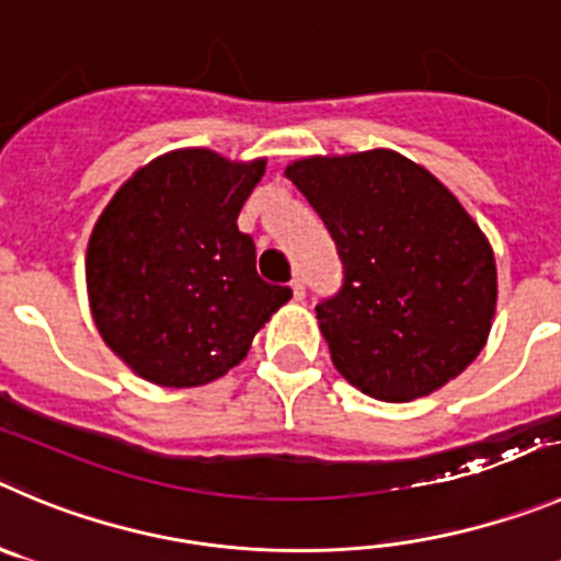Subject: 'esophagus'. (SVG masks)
Segmentation results:
<instances>
[{
	"instance_id": "obj_1",
	"label": "esophagus",
	"mask_w": 561,
	"mask_h": 561,
	"mask_svg": "<svg viewBox=\"0 0 561 561\" xmlns=\"http://www.w3.org/2000/svg\"><path fill=\"white\" fill-rule=\"evenodd\" d=\"M290 290H293V298H296V301H305V279H301V276H293Z\"/></svg>"
}]
</instances>
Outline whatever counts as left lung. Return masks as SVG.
<instances>
[{
  "label": "left lung",
  "instance_id": "1",
  "mask_svg": "<svg viewBox=\"0 0 561 561\" xmlns=\"http://www.w3.org/2000/svg\"><path fill=\"white\" fill-rule=\"evenodd\" d=\"M285 176L327 224L343 287L316 307L332 363L379 401L457 379L493 327L490 240L437 176L390 149L305 157Z\"/></svg>",
  "mask_w": 561,
  "mask_h": 561
}]
</instances>
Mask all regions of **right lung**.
Instances as JSON below:
<instances>
[{
  "mask_svg": "<svg viewBox=\"0 0 561 561\" xmlns=\"http://www.w3.org/2000/svg\"><path fill=\"white\" fill-rule=\"evenodd\" d=\"M263 174V157L176 149L135 171L99 216L85 254L93 321L151 385L216 381L290 301V287L256 276L254 240L238 229Z\"/></svg>",
  "mask_w": 561,
  "mask_h": 561,
  "instance_id": "1",
  "label": "right lung"
}]
</instances>
